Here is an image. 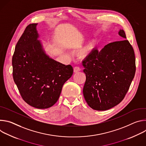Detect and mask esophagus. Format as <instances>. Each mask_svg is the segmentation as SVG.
<instances>
[{
    "instance_id": "esophagus-1",
    "label": "esophagus",
    "mask_w": 146,
    "mask_h": 146,
    "mask_svg": "<svg viewBox=\"0 0 146 146\" xmlns=\"http://www.w3.org/2000/svg\"><path fill=\"white\" fill-rule=\"evenodd\" d=\"M80 70H81V69L79 67H77V66L74 67V69H73V71H74V73H77L78 72H79Z\"/></svg>"
}]
</instances>
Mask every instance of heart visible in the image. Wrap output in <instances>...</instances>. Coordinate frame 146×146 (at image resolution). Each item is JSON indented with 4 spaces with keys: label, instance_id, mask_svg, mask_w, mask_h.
I'll return each mask as SVG.
<instances>
[{
    "label": "heart",
    "instance_id": "obj_1",
    "mask_svg": "<svg viewBox=\"0 0 146 146\" xmlns=\"http://www.w3.org/2000/svg\"><path fill=\"white\" fill-rule=\"evenodd\" d=\"M99 43V40L98 38L94 37L90 39L86 45L82 48L80 52V55L82 58L87 57L92 51L97 47Z\"/></svg>",
    "mask_w": 146,
    "mask_h": 146
}]
</instances>
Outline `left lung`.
<instances>
[{
  "label": "left lung",
  "instance_id": "left-lung-1",
  "mask_svg": "<svg viewBox=\"0 0 146 146\" xmlns=\"http://www.w3.org/2000/svg\"><path fill=\"white\" fill-rule=\"evenodd\" d=\"M126 38L123 29L118 32ZM86 81L83 95L95 110H109L119 104L127 93L135 72V56L129 41H114L100 51L94 49L82 61Z\"/></svg>",
  "mask_w": 146,
  "mask_h": 146
}]
</instances>
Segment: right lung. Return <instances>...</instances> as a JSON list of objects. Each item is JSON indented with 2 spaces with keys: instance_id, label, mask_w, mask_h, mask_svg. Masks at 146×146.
Segmentation results:
<instances>
[{
  "instance_id": "right-lung-1",
  "label": "right lung",
  "mask_w": 146,
  "mask_h": 146,
  "mask_svg": "<svg viewBox=\"0 0 146 146\" xmlns=\"http://www.w3.org/2000/svg\"><path fill=\"white\" fill-rule=\"evenodd\" d=\"M37 25H28L16 44L12 58L13 76L24 100L33 108L43 109L58 101L73 69L46 54L37 40Z\"/></svg>"
}]
</instances>
